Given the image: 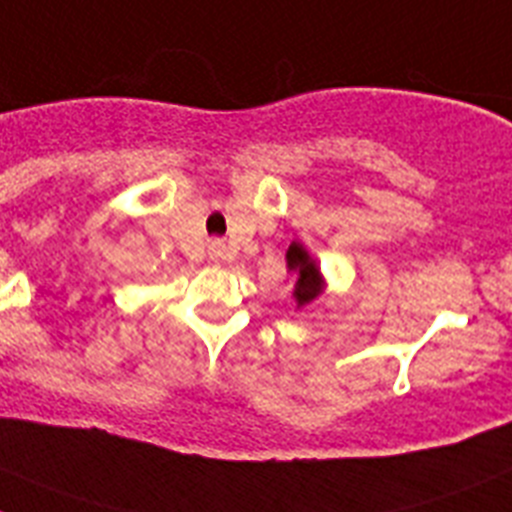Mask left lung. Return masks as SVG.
<instances>
[{"label": "left lung", "mask_w": 512, "mask_h": 512, "mask_svg": "<svg viewBox=\"0 0 512 512\" xmlns=\"http://www.w3.org/2000/svg\"><path fill=\"white\" fill-rule=\"evenodd\" d=\"M286 263H289V270L296 273V286H294V296L296 304L302 307V304H309L320 294L322 281H320V268H317L309 255L304 252L302 244H291L289 252H286Z\"/></svg>", "instance_id": "obj_1"}]
</instances>
